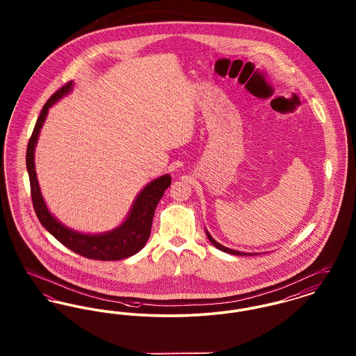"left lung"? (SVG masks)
<instances>
[{
	"instance_id": "1",
	"label": "left lung",
	"mask_w": 356,
	"mask_h": 356,
	"mask_svg": "<svg viewBox=\"0 0 356 356\" xmlns=\"http://www.w3.org/2000/svg\"><path fill=\"white\" fill-rule=\"evenodd\" d=\"M206 234H207V236H209V242H211L216 249H219V250L225 251V252H229V254H234V255H257L255 252H242V251L232 250V249H229V248H225L223 245L218 243V242H216V241L209 235V231H206Z\"/></svg>"
}]
</instances>
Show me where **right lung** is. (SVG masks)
I'll use <instances>...</instances> for the list:
<instances>
[{
	"instance_id": "obj_1",
	"label": "right lung",
	"mask_w": 356,
	"mask_h": 356,
	"mask_svg": "<svg viewBox=\"0 0 356 356\" xmlns=\"http://www.w3.org/2000/svg\"><path fill=\"white\" fill-rule=\"evenodd\" d=\"M72 90V82H68L60 87L48 101L42 106L40 115L36 121L33 133L29 138L26 147V170L29 175L31 183V196L35 212L45 230L51 232L60 243L70 250L98 261H118L130 255L137 254L141 250L150 235L154 209L157 207L161 196L165 189L170 186L172 180L169 175H164L153 181H150L136 197L133 207L130 209L125 222L108 232L104 234H82L78 231L71 230L62 225L52 213L48 211L44 199H42L40 187L38 183L36 169H35V147L40 134V129L47 118L49 107L56 101L63 98Z\"/></svg>"
}]
</instances>
